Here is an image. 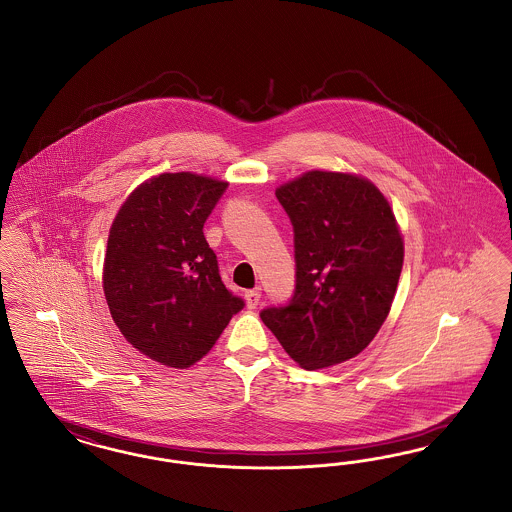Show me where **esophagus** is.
<instances>
[{
    "mask_svg": "<svg viewBox=\"0 0 512 512\" xmlns=\"http://www.w3.org/2000/svg\"><path fill=\"white\" fill-rule=\"evenodd\" d=\"M260 298H262V292H260V288L247 290V294H245V300H247V305L250 307V309H256V307H258Z\"/></svg>",
    "mask_w": 512,
    "mask_h": 512,
    "instance_id": "obj_1",
    "label": "esophagus"
}]
</instances>
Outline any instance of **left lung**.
<instances>
[{
	"label": "left lung",
	"instance_id": "left-lung-1",
	"mask_svg": "<svg viewBox=\"0 0 512 512\" xmlns=\"http://www.w3.org/2000/svg\"><path fill=\"white\" fill-rule=\"evenodd\" d=\"M275 193L294 226L296 290L260 317L305 370L353 359L397 294L404 239L393 207L353 172H303Z\"/></svg>",
	"mask_w": 512,
	"mask_h": 512
}]
</instances>
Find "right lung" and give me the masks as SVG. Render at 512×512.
Returning a JSON list of instances; mask_svg holds the SVG:
<instances>
[{"label":"right lung","mask_w":512,"mask_h":512,"mask_svg":"<svg viewBox=\"0 0 512 512\" xmlns=\"http://www.w3.org/2000/svg\"><path fill=\"white\" fill-rule=\"evenodd\" d=\"M228 182L163 172L117 210L104 254L102 288L119 332L142 355L190 368L243 309L222 283L203 226Z\"/></svg>","instance_id":"add662e5"}]
</instances>
